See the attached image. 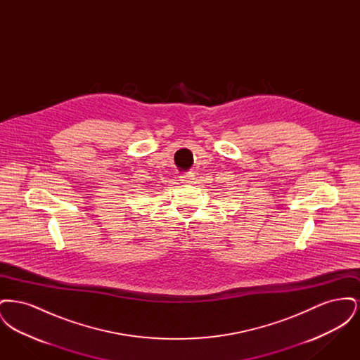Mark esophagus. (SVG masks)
<instances>
[{
    "label": "esophagus",
    "mask_w": 360,
    "mask_h": 360,
    "mask_svg": "<svg viewBox=\"0 0 360 360\" xmlns=\"http://www.w3.org/2000/svg\"><path fill=\"white\" fill-rule=\"evenodd\" d=\"M179 178H181V182H182V184H191L193 179H194V175H193V172H188V174L181 175Z\"/></svg>",
    "instance_id": "obj_1"
}]
</instances>
